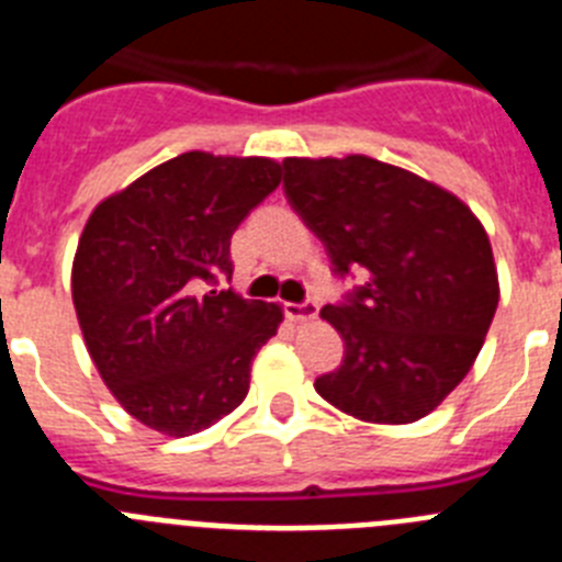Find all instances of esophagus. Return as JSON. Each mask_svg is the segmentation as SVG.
<instances>
[{
    "mask_svg": "<svg viewBox=\"0 0 562 562\" xmlns=\"http://www.w3.org/2000/svg\"><path fill=\"white\" fill-rule=\"evenodd\" d=\"M286 317H290L292 324H310L317 317V304L315 301H304V304H286Z\"/></svg>",
    "mask_w": 562,
    "mask_h": 562,
    "instance_id": "34e87169",
    "label": "esophagus"
}]
</instances>
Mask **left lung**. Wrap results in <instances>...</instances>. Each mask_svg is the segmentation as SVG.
Segmentation results:
<instances>
[{"instance_id":"obj_1","label":"left lung","mask_w":562,"mask_h":562,"mask_svg":"<svg viewBox=\"0 0 562 562\" xmlns=\"http://www.w3.org/2000/svg\"><path fill=\"white\" fill-rule=\"evenodd\" d=\"M284 191L335 272H366L321 310L346 342L315 391L342 414L411 425L473 369L498 310L484 225L448 188L366 154L286 157Z\"/></svg>"}]
</instances>
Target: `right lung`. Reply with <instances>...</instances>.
Listing matches in <instances>:
<instances>
[{"instance_id": "obj_1", "label": "right lung", "mask_w": 562, "mask_h": 562, "mask_svg": "<svg viewBox=\"0 0 562 562\" xmlns=\"http://www.w3.org/2000/svg\"><path fill=\"white\" fill-rule=\"evenodd\" d=\"M278 182L270 157L186 151L89 213L72 258L78 326L106 389L146 428L180 439L245 402L284 310L211 284L233 272L231 236Z\"/></svg>"}]
</instances>
